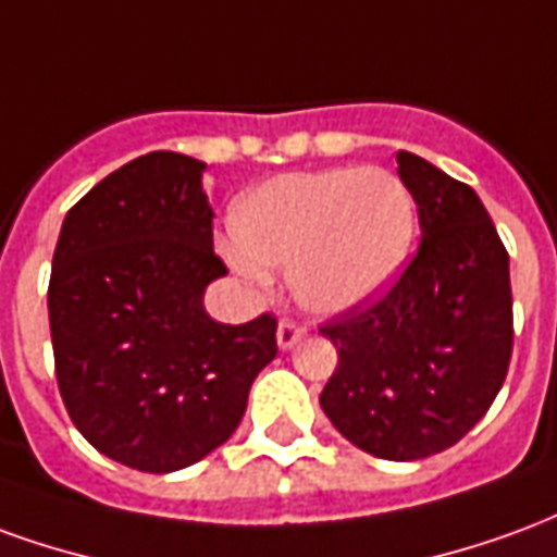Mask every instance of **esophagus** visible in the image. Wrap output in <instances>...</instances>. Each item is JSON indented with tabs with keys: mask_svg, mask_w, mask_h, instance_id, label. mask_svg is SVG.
<instances>
[{
	"mask_svg": "<svg viewBox=\"0 0 557 557\" xmlns=\"http://www.w3.org/2000/svg\"><path fill=\"white\" fill-rule=\"evenodd\" d=\"M304 337V327L298 322H292V319H283L277 325V346L280 349H292L298 339Z\"/></svg>",
	"mask_w": 557,
	"mask_h": 557,
	"instance_id": "1",
	"label": "esophagus"
}]
</instances>
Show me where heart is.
Returning <instances> with one entry per match:
<instances>
[{"mask_svg":"<svg viewBox=\"0 0 557 557\" xmlns=\"http://www.w3.org/2000/svg\"><path fill=\"white\" fill-rule=\"evenodd\" d=\"M235 268H289L292 295L313 313L375 301L406 265L418 232L409 184L385 166H334L268 178L232 208Z\"/></svg>","mask_w":557,"mask_h":557,"instance_id":"obj_1","label":"heart"}]
</instances>
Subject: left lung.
<instances>
[{
	"label": "left lung",
	"instance_id": "left-lung-1",
	"mask_svg": "<svg viewBox=\"0 0 557 557\" xmlns=\"http://www.w3.org/2000/svg\"><path fill=\"white\" fill-rule=\"evenodd\" d=\"M418 253L379 301L319 331L337 346L322 411L355 447L411 462L454 447L498 397L513 355L510 256L468 184L399 151Z\"/></svg>",
	"mask_w": 557,
	"mask_h": 557
}]
</instances>
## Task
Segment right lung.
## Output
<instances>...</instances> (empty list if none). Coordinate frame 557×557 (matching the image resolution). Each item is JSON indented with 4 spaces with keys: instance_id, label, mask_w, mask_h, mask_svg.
I'll use <instances>...</instances> for the list:
<instances>
[{
    "instance_id": "right-lung-1",
    "label": "right lung",
    "mask_w": 557,
    "mask_h": 557,
    "mask_svg": "<svg viewBox=\"0 0 557 557\" xmlns=\"http://www.w3.org/2000/svg\"><path fill=\"white\" fill-rule=\"evenodd\" d=\"M206 163L151 151L67 211L47 310L55 379L83 438L115 462L170 474L242 423L253 379L277 355V319L220 325Z\"/></svg>"
}]
</instances>
